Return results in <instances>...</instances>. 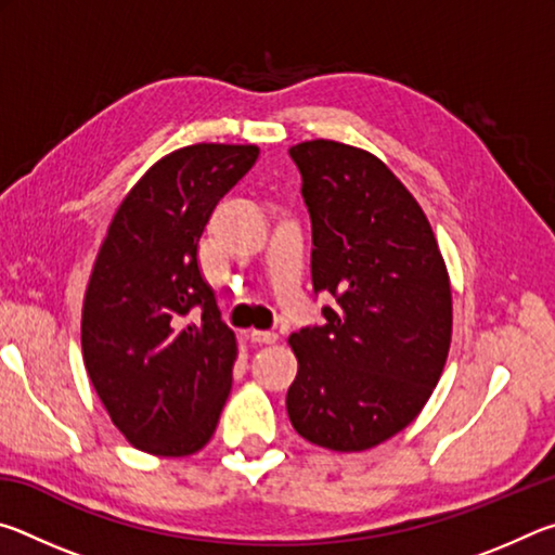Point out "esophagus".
<instances>
[{
  "mask_svg": "<svg viewBox=\"0 0 555 555\" xmlns=\"http://www.w3.org/2000/svg\"><path fill=\"white\" fill-rule=\"evenodd\" d=\"M251 343L257 345H274L279 340V333L274 331H251Z\"/></svg>",
  "mask_w": 555,
  "mask_h": 555,
  "instance_id": "obj_1",
  "label": "esophagus"
}]
</instances>
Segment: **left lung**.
<instances>
[{
  "label": "left lung",
  "mask_w": 555,
  "mask_h": 555,
  "mask_svg": "<svg viewBox=\"0 0 555 555\" xmlns=\"http://www.w3.org/2000/svg\"><path fill=\"white\" fill-rule=\"evenodd\" d=\"M311 212V276L325 325L288 337L286 411L311 443L360 453L406 428L443 374L453 296L426 212L387 164L350 144L288 149Z\"/></svg>",
  "instance_id": "obj_1"
}]
</instances>
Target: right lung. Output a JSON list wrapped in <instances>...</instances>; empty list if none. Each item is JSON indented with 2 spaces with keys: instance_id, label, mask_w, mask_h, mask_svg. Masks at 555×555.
Segmentation results:
<instances>
[{
  "instance_id": "right-lung-1",
  "label": "right lung",
  "mask_w": 555,
  "mask_h": 555,
  "mask_svg": "<svg viewBox=\"0 0 555 555\" xmlns=\"http://www.w3.org/2000/svg\"><path fill=\"white\" fill-rule=\"evenodd\" d=\"M257 156L255 144L164 156L121 201L98 251L82 300V360L112 424L144 453L193 455L218 428L237 337L201 274L198 242Z\"/></svg>"
}]
</instances>
